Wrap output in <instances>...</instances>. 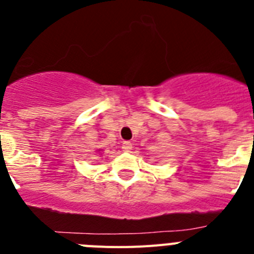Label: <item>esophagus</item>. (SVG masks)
<instances>
[{
	"instance_id": "1",
	"label": "esophagus",
	"mask_w": 254,
	"mask_h": 254,
	"mask_svg": "<svg viewBox=\"0 0 254 254\" xmlns=\"http://www.w3.org/2000/svg\"><path fill=\"white\" fill-rule=\"evenodd\" d=\"M132 142H129V141H125V142H123V145H122V149H123V151H126V152H129L132 150Z\"/></svg>"
}]
</instances>
